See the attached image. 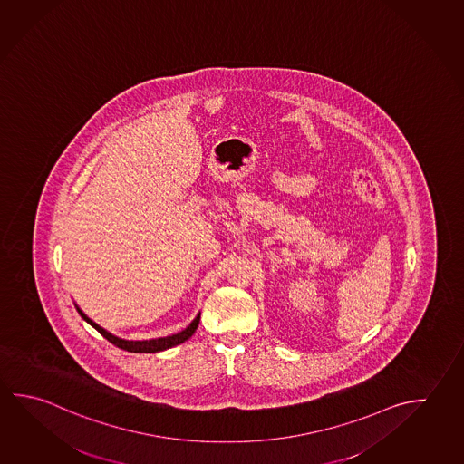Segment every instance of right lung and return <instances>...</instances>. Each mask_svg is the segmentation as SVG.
<instances>
[{
    "mask_svg": "<svg viewBox=\"0 0 464 464\" xmlns=\"http://www.w3.org/2000/svg\"><path fill=\"white\" fill-rule=\"evenodd\" d=\"M74 308L78 309L80 316H82L88 324L92 325V327H94L101 335H104L107 341L112 342L115 347L127 350V352H133V353H156V352H163V350L176 347V345H179L182 342H186L188 339H190V337L194 335V333H196L197 327H198V323H200V313H198L196 319H194V321H192V323H190L184 331H180V333L172 334V335H168V337L150 339V341H125V339H121V337H117L114 334L109 333V331H106L104 327H101V325L96 324L92 319H90V317L86 316V314L82 313V308H80L76 303H74Z\"/></svg>",
    "mask_w": 464,
    "mask_h": 464,
    "instance_id": "1",
    "label": "right lung"
}]
</instances>
